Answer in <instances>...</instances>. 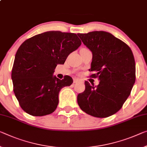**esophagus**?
I'll list each match as a JSON object with an SVG mask.
<instances>
[{
    "mask_svg": "<svg viewBox=\"0 0 147 147\" xmlns=\"http://www.w3.org/2000/svg\"><path fill=\"white\" fill-rule=\"evenodd\" d=\"M79 81H80V80H79V79H78V78H74L73 80L74 83H78Z\"/></svg>",
    "mask_w": 147,
    "mask_h": 147,
    "instance_id": "34e87169",
    "label": "esophagus"
}]
</instances>
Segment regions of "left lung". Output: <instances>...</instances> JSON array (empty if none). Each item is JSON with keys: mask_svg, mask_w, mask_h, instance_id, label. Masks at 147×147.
<instances>
[{"mask_svg": "<svg viewBox=\"0 0 147 147\" xmlns=\"http://www.w3.org/2000/svg\"><path fill=\"white\" fill-rule=\"evenodd\" d=\"M84 44L92 53L89 71L98 78L99 84L91 86L86 81L84 92L77 101L82 110L97 118H106L122 108L136 82V63L126 44L106 31L78 33Z\"/></svg>", "mask_w": 147, "mask_h": 147, "instance_id": "left-lung-1", "label": "left lung"}]
</instances>
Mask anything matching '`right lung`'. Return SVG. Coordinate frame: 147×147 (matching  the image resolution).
I'll list each match as a JSON object with an SVG mask.
<instances>
[{
  "instance_id": "right-lung-1",
  "label": "right lung",
  "mask_w": 147,
  "mask_h": 147,
  "mask_svg": "<svg viewBox=\"0 0 147 147\" xmlns=\"http://www.w3.org/2000/svg\"><path fill=\"white\" fill-rule=\"evenodd\" d=\"M81 44L76 34L61 31H47L23 42L11 71L13 92L23 111L42 116L56 109L60 90L73 80L69 76L57 78L54 70Z\"/></svg>"
}]
</instances>
